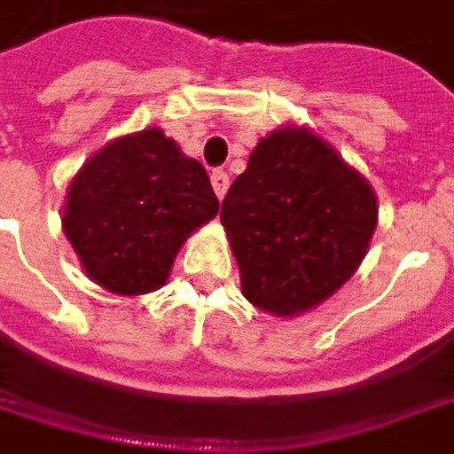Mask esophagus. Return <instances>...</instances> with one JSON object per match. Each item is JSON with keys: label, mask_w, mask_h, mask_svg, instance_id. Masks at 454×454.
<instances>
[{"label": "esophagus", "mask_w": 454, "mask_h": 454, "mask_svg": "<svg viewBox=\"0 0 454 454\" xmlns=\"http://www.w3.org/2000/svg\"><path fill=\"white\" fill-rule=\"evenodd\" d=\"M211 184H214L216 198L222 200V198L227 195V190H230V176H227L224 171H214V174H211Z\"/></svg>", "instance_id": "34e87169"}]
</instances>
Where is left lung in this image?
<instances>
[{
    "mask_svg": "<svg viewBox=\"0 0 454 454\" xmlns=\"http://www.w3.org/2000/svg\"><path fill=\"white\" fill-rule=\"evenodd\" d=\"M243 297L272 316L318 308L358 270L377 227V198L318 133L264 136L222 203Z\"/></svg>",
    "mask_w": 454,
    "mask_h": 454,
    "instance_id": "obj_1",
    "label": "left lung"
}]
</instances>
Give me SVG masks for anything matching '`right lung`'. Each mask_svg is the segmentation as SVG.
I'll list each match as a JSON object with an SVG mask.
<instances>
[{"instance_id": "1", "label": "right lung", "mask_w": 454, "mask_h": 454, "mask_svg": "<svg viewBox=\"0 0 454 454\" xmlns=\"http://www.w3.org/2000/svg\"><path fill=\"white\" fill-rule=\"evenodd\" d=\"M219 200L206 168L160 128L98 149L69 184L64 232L90 280L136 297L160 289L184 240Z\"/></svg>"}]
</instances>
